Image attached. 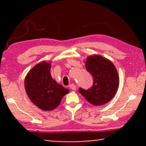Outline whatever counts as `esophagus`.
I'll return each mask as SVG.
<instances>
[{
  "instance_id": "obj_1",
  "label": "esophagus",
  "mask_w": 146,
  "mask_h": 146,
  "mask_svg": "<svg viewBox=\"0 0 146 146\" xmlns=\"http://www.w3.org/2000/svg\"><path fill=\"white\" fill-rule=\"evenodd\" d=\"M70 88L72 90H76V86L74 84H71L70 85Z\"/></svg>"
}]
</instances>
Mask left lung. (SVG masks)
<instances>
[{
    "label": "left lung",
    "instance_id": "obj_1",
    "mask_svg": "<svg viewBox=\"0 0 146 146\" xmlns=\"http://www.w3.org/2000/svg\"><path fill=\"white\" fill-rule=\"evenodd\" d=\"M86 68L93 78V84L88 90L80 88L79 93L94 106H101L110 102L119 85L118 72L114 64L102 56L95 55L87 58Z\"/></svg>",
    "mask_w": 146,
    "mask_h": 146
}]
</instances>
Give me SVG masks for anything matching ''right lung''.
<instances>
[{"label": "right lung", "instance_id": "1", "mask_svg": "<svg viewBox=\"0 0 146 146\" xmlns=\"http://www.w3.org/2000/svg\"><path fill=\"white\" fill-rule=\"evenodd\" d=\"M51 64L44 61L36 64L27 74L25 90L35 105L44 111H51L58 107L68 89L56 83L51 77Z\"/></svg>", "mask_w": 146, "mask_h": 146}]
</instances>
